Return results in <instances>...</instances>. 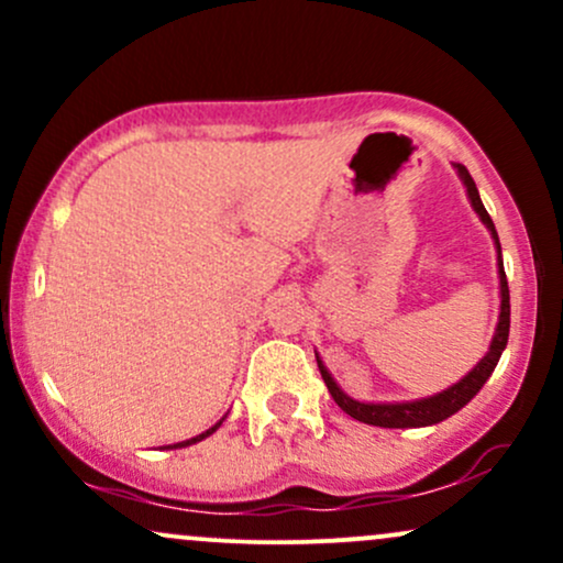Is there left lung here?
Instances as JSON below:
<instances>
[{
    "label": "left lung",
    "mask_w": 563,
    "mask_h": 563,
    "mask_svg": "<svg viewBox=\"0 0 563 563\" xmlns=\"http://www.w3.org/2000/svg\"><path fill=\"white\" fill-rule=\"evenodd\" d=\"M457 174H461L463 185H466L471 206H474L476 214L482 217V222L487 224L489 232H493L495 245H497V254H500V241H497L495 224H493V219H489L487 209H484V203H482V198H479V190H476L474 177H471L468 169L463 164H457ZM497 267H500V320H497V331H495L493 344H489V352L484 354L482 363L476 365L466 378L457 380V384L450 386L448 391L437 394V397H429V399H418V402L365 405V402H354L352 397H346V394L341 391L339 386H335V380L331 378V373L325 371V365H322L320 360H318L320 376H322V380H325L328 391H331V397L335 399V405H339L341 410L346 412V416L357 418V421H363V423L380 426V429H416V426H431V423L444 421V418H450L452 412L461 410L463 405H468L471 399L476 397V391H479L482 386H484V380L493 376L497 360H500L503 349H506V344H508L510 296H508V280H506V269H503V260H500V264H497Z\"/></svg>",
    "instance_id": "obj_1"
}]
</instances>
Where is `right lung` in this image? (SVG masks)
<instances>
[{
    "instance_id": "1",
    "label": "right lung",
    "mask_w": 563,
    "mask_h": 563,
    "mask_svg": "<svg viewBox=\"0 0 563 563\" xmlns=\"http://www.w3.org/2000/svg\"><path fill=\"white\" fill-rule=\"evenodd\" d=\"M219 429V423L214 426V429H209V431H203V434H198V437H192V439H187V442H177V444H172V448H187V444H196V442H200V439H206L209 434H214V431Z\"/></svg>"
}]
</instances>
